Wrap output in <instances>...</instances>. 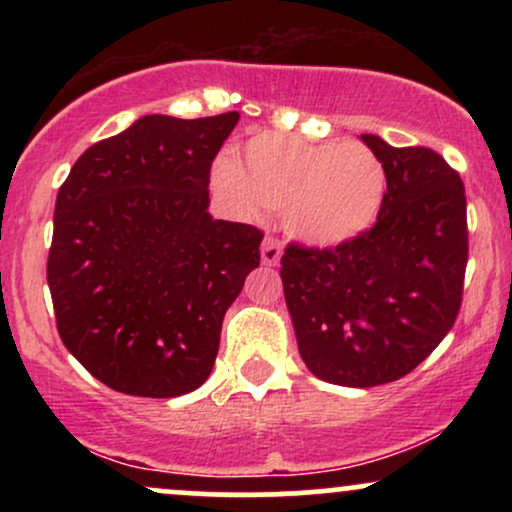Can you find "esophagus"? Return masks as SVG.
I'll return each mask as SVG.
<instances>
[{
	"label": "esophagus",
	"instance_id": "esophagus-1",
	"mask_svg": "<svg viewBox=\"0 0 512 512\" xmlns=\"http://www.w3.org/2000/svg\"><path fill=\"white\" fill-rule=\"evenodd\" d=\"M260 252H262V262L267 264V267H276L281 260V255H284V245H281L276 238H264Z\"/></svg>",
	"mask_w": 512,
	"mask_h": 512
}]
</instances>
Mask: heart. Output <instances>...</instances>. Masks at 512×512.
Listing matches in <instances>:
<instances>
[{"label":"heart","mask_w":512,"mask_h":512,"mask_svg":"<svg viewBox=\"0 0 512 512\" xmlns=\"http://www.w3.org/2000/svg\"><path fill=\"white\" fill-rule=\"evenodd\" d=\"M211 182L245 216L284 209L286 231L317 250L366 236L387 197L385 166L368 146L281 132L255 134L238 161L221 156Z\"/></svg>","instance_id":"b5f03b06"}]
</instances>
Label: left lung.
<instances>
[{
    "label": "left lung",
    "mask_w": 512,
    "mask_h": 512,
    "mask_svg": "<svg viewBox=\"0 0 512 512\" xmlns=\"http://www.w3.org/2000/svg\"><path fill=\"white\" fill-rule=\"evenodd\" d=\"M361 142L387 173L378 223L342 248L289 245L281 257L303 363L344 387L385 385L419 366L455 325L467 267L460 175L424 146Z\"/></svg>",
    "instance_id": "1"
}]
</instances>
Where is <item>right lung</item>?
Listing matches in <instances>:
<instances>
[{
    "mask_svg": "<svg viewBox=\"0 0 512 512\" xmlns=\"http://www.w3.org/2000/svg\"><path fill=\"white\" fill-rule=\"evenodd\" d=\"M238 113L144 115L79 156L57 192L48 286L57 332L103 385L180 397L209 378L223 315L262 231L209 214V170Z\"/></svg>",
    "mask_w": 512,
    "mask_h": 512,
    "instance_id": "1",
    "label": "right lung"
}]
</instances>
